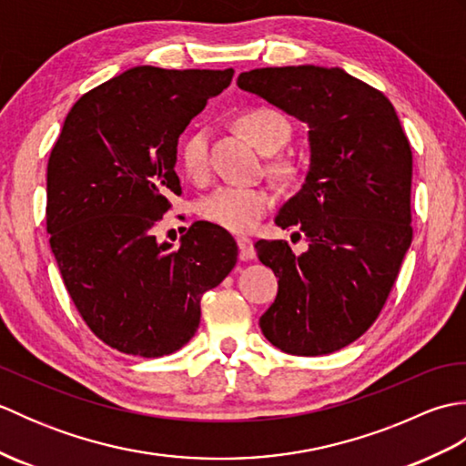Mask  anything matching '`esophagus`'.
<instances>
[{"instance_id": "34e87169", "label": "esophagus", "mask_w": 466, "mask_h": 466, "mask_svg": "<svg viewBox=\"0 0 466 466\" xmlns=\"http://www.w3.org/2000/svg\"><path fill=\"white\" fill-rule=\"evenodd\" d=\"M238 256H240V260H252V258H256V248H254V242L248 238V236H240L238 240Z\"/></svg>"}]
</instances>
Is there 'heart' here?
<instances>
[{"mask_svg": "<svg viewBox=\"0 0 466 466\" xmlns=\"http://www.w3.org/2000/svg\"><path fill=\"white\" fill-rule=\"evenodd\" d=\"M238 127L248 137L256 150L262 154H274L286 144L290 136V126L284 117L274 112L258 107L246 112ZM180 166L184 174L194 182H202L208 176V136L198 130L187 134L180 144ZM272 206V196L262 187L246 186H222L212 194L204 196L198 204V214L206 222L224 228L230 232H250L258 226L262 216Z\"/></svg>", "mask_w": 466, "mask_h": 466, "instance_id": "1", "label": "heart"}]
</instances>
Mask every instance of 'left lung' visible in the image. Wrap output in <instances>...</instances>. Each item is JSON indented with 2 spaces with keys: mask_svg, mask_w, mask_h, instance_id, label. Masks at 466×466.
<instances>
[{
  "mask_svg": "<svg viewBox=\"0 0 466 466\" xmlns=\"http://www.w3.org/2000/svg\"><path fill=\"white\" fill-rule=\"evenodd\" d=\"M236 84L309 126V172L274 218L309 250L256 242L279 276L262 334L296 356L340 350L376 320L412 242L409 140L389 97L342 67H258Z\"/></svg>",
  "mask_w": 466,
  "mask_h": 466,
  "instance_id": "left-lung-1",
  "label": "left lung"
}]
</instances>
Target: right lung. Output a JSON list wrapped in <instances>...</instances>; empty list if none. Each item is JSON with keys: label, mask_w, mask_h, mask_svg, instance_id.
Returning <instances> with one entry per match:
<instances>
[{"label": "right lung", "mask_w": 466, "mask_h": 466, "mask_svg": "<svg viewBox=\"0 0 466 466\" xmlns=\"http://www.w3.org/2000/svg\"><path fill=\"white\" fill-rule=\"evenodd\" d=\"M234 69L136 66L69 110L47 162V234L77 312L124 354L157 359L192 339L200 299L236 264L224 228L198 220L177 248L154 228L180 194L177 137Z\"/></svg>", "instance_id": "add662e5"}]
</instances>
